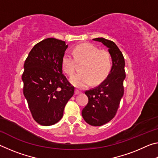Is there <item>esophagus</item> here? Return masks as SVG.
Segmentation results:
<instances>
[{
	"label": "esophagus",
	"instance_id": "1",
	"mask_svg": "<svg viewBox=\"0 0 158 158\" xmlns=\"http://www.w3.org/2000/svg\"><path fill=\"white\" fill-rule=\"evenodd\" d=\"M80 93H81V91L79 90L78 89H75V90H74V94H75V95H78V94H79Z\"/></svg>",
	"mask_w": 158,
	"mask_h": 158
}]
</instances>
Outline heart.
Listing matches in <instances>:
<instances>
[{
  "mask_svg": "<svg viewBox=\"0 0 158 158\" xmlns=\"http://www.w3.org/2000/svg\"><path fill=\"white\" fill-rule=\"evenodd\" d=\"M73 55L65 53L61 60L64 73L69 76L75 72L77 62L84 63L82 73L73 76L69 79L71 84L77 88H85L91 84H100L106 79L112 66L111 56L106 50H100L90 43H83L74 47Z\"/></svg>",
  "mask_w": 158,
  "mask_h": 158,
  "instance_id": "heart-1",
  "label": "heart"
}]
</instances>
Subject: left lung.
Listing matches in <instances>:
<instances>
[{"label":"left lung","instance_id":"left-lung-1","mask_svg":"<svg viewBox=\"0 0 158 158\" xmlns=\"http://www.w3.org/2000/svg\"><path fill=\"white\" fill-rule=\"evenodd\" d=\"M93 40L102 42L108 48L112 58V66L107 77L100 85L85 92L89 102L83 109L81 114L87 123L93 126H101L115 116L123 95L125 59L114 42L103 37Z\"/></svg>","mask_w":158,"mask_h":158}]
</instances>
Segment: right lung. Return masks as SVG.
Returning a JSON list of instances; mask_svg holds the SVG:
<instances>
[{
	"instance_id": "add662e5",
	"label": "right lung",
	"mask_w": 158,
	"mask_h": 158,
	"mask_svg": "<svg viewBox=\"0 0 158 158\" xmlns=\"http://www.w3.org/2000/svg\"><path fill=\"white\" fill-rule=\"evenodd\" d=\"M68 45L56 38L40 42L23 65V95L37 123L49 126L62 118L74 87L63 74L61 60Z\"/></svg>"
}]
</instances>
